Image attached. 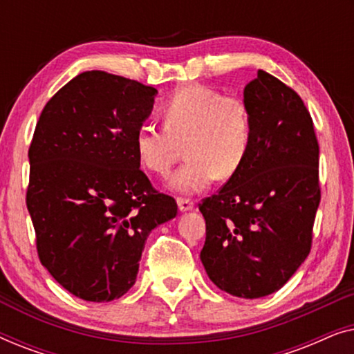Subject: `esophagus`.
<instances>
[{"instance_id": "1", "label": "esophagus", "mask_w": 354, "mask_h": 354, "mask_svg": "<svg viewBox=\"0 0 354 354\" xmlns=\"http://www.w3.org/2000/svg\"><path fill=\"white\" fill-rule=\"evenodd\" d=\"M177 205H178V209L182 212H187V211H192L193 207H195V203H193L190 198H177Z\"/></svg>"}]
</instances>
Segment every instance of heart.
<instances>
[{
  "mask_svg": "<svg viewBox=\"0 0 354 354\" xmlns=\"http://www.w3.org/2000/svg\"><path fill=\"white\" fill-rule=\"evenodd\" d=\"M161 115L164 129L143 124L135 133V153L147 171L167 177L185 147L187 162L171 178L176 190L200 192L214 178L229 180L240 172L253 137L243 98L190 84L164 103Z\"/></svg>",
  "mask_w": 354,
  "mask_h": 354,
  "instance_id": "heart-1",
  "label": "heart"
}]
</instances>
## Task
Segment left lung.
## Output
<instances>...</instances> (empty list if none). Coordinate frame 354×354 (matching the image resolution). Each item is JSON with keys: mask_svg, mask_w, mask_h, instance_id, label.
<instances>
[{"mask_svg": "<svg viewBox=\"0 0 354 354\" xmlns=\"http://www.w3.org/2000/svg\"><path fill=\"white\" fill-rule=\"evenodd\" d=\"M243 95L251 147L240 172L200 203V258L214 285L253 299L282 288L308 258L321 187L314 124L297 91L258 71Z\"/></svg>", "mask_w": 354, "mask_h": 354, "instance_id": "8db88e82", "label": "left lung"}]
</instances>
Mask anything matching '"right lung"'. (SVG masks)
Returning <instances> with one entry per match:
<instances>
[{"label": "right lung", "mask_w": 354, "mask_h": 354, "mask_svg": "<svg viewBox=\"0 0 354 354\" xmlns=\"http://www.w3.org/2000/svg\"><path fill=\"white\" fill-rule=\"evenodd\" d=\"M156 93L104 71L84 72L48 101L33 132L26 200L38 258L85 301L127 293L149 232L177 216L176 200L151 185L135 153Z\"/></svg>", "instance_id": "right-lung-1"}]
</instances>
